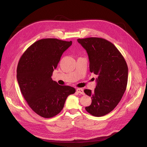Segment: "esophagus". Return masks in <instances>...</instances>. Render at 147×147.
Returning <instances> with one entry per match:
<instances>
[{
  "instance_id": "obj_1",
  "label": "esophagus",
  "mask_w": 147,
  "mask_h": 147,
  "mask_svg": "<svg viewBox=\"0 0 147 147\" xmlns=\"http://www.w3.org/2000/svg\"><path fill=\"white\" fill-rule=\"evenodd\" d=\"M77 92H78V93H80V94H83V95L84 94V92L82 88H77Z\"/></svg>"
}]
</instances>
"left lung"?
<instances>
[{
	"label": "left lung",
	"instance_id": "obj_1",
	"mask_svg": "<svg viewBox=\"0 0 147 147\" xmlns=\"http://www.w3.org/2000/svg\"><path fill=\"white\" fill-rule=\"evenodd\" d=\"M90 60V70L98 75L93 91L84 90L91 97L87 112L94 117H102L116 107L126 91L128 68L121 53L112 43L99 37L78 38Z\"/></svg>",
	"mask_w": 147,
	"mask_h": 147
}]
</instances>
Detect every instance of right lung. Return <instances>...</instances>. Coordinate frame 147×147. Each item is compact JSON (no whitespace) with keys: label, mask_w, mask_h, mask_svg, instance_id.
<instances>
[{"label":"right lung","mask_w":147,"mask_h":147,"mask_svg":"<svg viewBox=\"0 0 147 147\" xmlns=\"http://www.w3.org/2000/svg\"><path fill=\"white\" fill-rule=\"evenodd\" d=\"M72 42L43 38L31 45L21 56L17 80L22 95L34 112L50 118L63 110L67 97L75 92L69 86L59 85L51 75L63 53Z\"/></svg>","instance_id":"right-lung-1"}]
</instances>
